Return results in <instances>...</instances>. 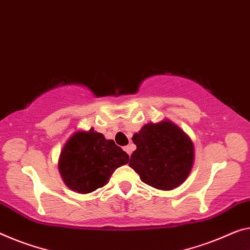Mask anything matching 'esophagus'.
I'll return each instance as SVG.
<instances>
[{
    "instance_id": "esophagus-1",
    "label": "esophagus",
    "mask_w": 250,
    "mask_h": 250,
    "mask_svg": "<svg viewBox=\"0 0 250 250\" xmlns=\"http://www.w3.org/2000/svg\"><path fill=\"white\" fill-rule=\"evenodd\" d=\"M124 151L130 156V154H132V152H133V146L132 145H127V146L124 147Z\"/></svg>"
}]
</instances>
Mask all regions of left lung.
<instances>
[{"label":"left lung","instance_id":"1","mask_svg":"<svg viewBox=\"0 0 250 250\" xmlns=\"http://www.w3.org/2000/svg\"><path fill=\"white\" fill-rule=\"evenodd\" d=\"M136 149L129 167L142 182L159 190H172L182 184L193 164V144L173 123L163 121L144 125L134 134Z\"/></svg>","mask_w":250,"mask_h":250}]
</instances>
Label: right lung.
Returning <instances> with one entry per match:
<instances>
[{
    "label": "right lung",
    "instance_id": "add662e5",
    "mask_svg": "<svg viewBox=\"0 0 250 250\" xmlns=\"http://www.w3.org/2000/svg\"><path fill=\"white\" fill-rule=\"evenodd\" d=\"M128 161L127 153L113 140L90 128L69 138L61 151L59 171L68 188L85 194L106 186L114 171Z\"/></svg>",
    "mask_w": 250,
    "mask_h": 250
}]
</instances>
